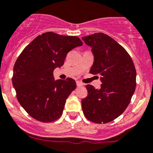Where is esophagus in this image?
<instances>
[{"label":"esophagus","instance_id":"34e87169","mask_svg":"<svg viewBox=\"0 0 153 153\" xmlns=\"http://www.w3.org/2000/svg\"><path fill=\"white\" fill-rule=\"evenodd\" d=\"M76 86H77L78 87H80V86H83V83L81 82H79V81H76Z\"/></svg>","mask_w":153,"mask_h":153}]
</instances>
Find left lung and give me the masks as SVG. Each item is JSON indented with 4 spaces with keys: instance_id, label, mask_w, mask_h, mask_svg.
<instances>
[{
    "instance_id": "left-lung-1",
    "label": "left lung",
    "mask_w": 153,
    "mask_h": 153,
    "mask_svg": "<svg viewBox=\"0 0 153 153\" xmlns=\"http://www.w3.org/2000/svg\"><path fill=\"white\" fill-rule=\"evenodd\" d=\"M92 48L94 62L89 73L101 76L100 89L86 85L81 102L85 117L97 124L112 121L122 114L136 89V72L130 54L114 39L102 33L82 37Z\"/></svg>"
}]
</instances>
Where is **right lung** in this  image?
I'll return each mask as SVG.
<instances>
[{"mask_svg":"<svg viewBox=\"0 0 153 153\" xmlns=\"http://www.w3.org/2000/svg\"><path fill=\"white\" fill-rule=\"evenodd\" d=\"M82 45L76 36L48 32L36 38L21 52L13 67L12 82L19 104L42 122H52L61 116L74 79L54 80L53 71L64 64L67 53Z\"/></svg>","mask_w":153,"mask_h":153,"instance_id":"obj_1","label":"right lung"}]
</instances>
